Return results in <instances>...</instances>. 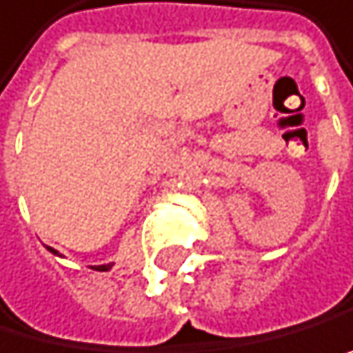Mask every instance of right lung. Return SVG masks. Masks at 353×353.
<instances>
[{
	"label": "right lung",
	"instance_id": "right-lung-1",
	"mask_svg": "<svg viewBox=\"0 0 353 353\" xmlns=\"http://www.w3.org/2000/svg\"><path fill=\"white\" fill-rule=\"evenodd\" d=\"M48 251L61 257V253H59V251H54L52 247H48ZM111 266H113V264H100V266H91V268H93V270H111Z\"/></svg>",
	"mask_w": 353,
	"mask_h": 353
}]
</instances>
